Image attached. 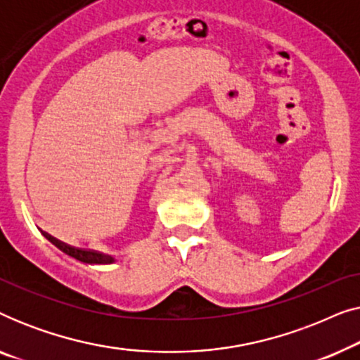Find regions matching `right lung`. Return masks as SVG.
Listing matches in <instances>:
<instances>
[{
  "label": "right lung",
  "mask_w": 360,
  "mask_h": 360,
  "mask_svg": "<svg viewBox=\"0 0 360 360\" xmlns=\"http://www.w3.org/2000/svg\"><path fill=\"white\" fill-rule=\"evenodd\" d=\"M44 238H46L49 243H52L58 250H62L63 254L68 255V257L78 260V262L83 264H90V265H103V264H112L116 262L115 255H108V254H101L96 252V250H86V249H78V248H72L62 240H58L56 238H52L51 234L42 233Z\"/></svg>",
  "instance_id": "add662e5"
}]
</instances>
